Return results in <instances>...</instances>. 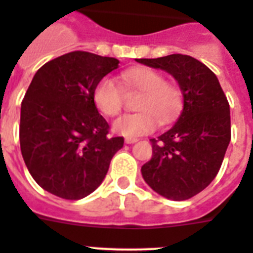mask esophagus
I'll use <instances>...</instances> for the list:
<instances>
[{
  "label": "esophagus",
  "mask_w": 253,
  "mask_h": 253,
  "mask_svg": "<svg viewBox=\"0 0 253 253\" xmlns=\"http://www.w3.org/2000/svg\"><path fill=\"white\" fill-rule=\"evenodd\" d=\"M136 141H138L136 138H128V136H127L126 139H125V142H126L127 145H131V143H135Z\"/></svg>",
  "instance_id": "1"
}]
</instances>
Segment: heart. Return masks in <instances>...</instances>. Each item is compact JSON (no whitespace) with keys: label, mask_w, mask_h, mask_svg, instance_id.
I'll list each match as a JSON object with an SVG mask.
<instances>
[{"label":"heart","mask_w":253,"mask_h":253,"mask_svg":"<svg viewBox=\"0 0 253 253\" xmlns=\"http://www.w3.org/2000/svg\"><path fill=\"white\" fill-rule=\"evenodd\" d=\"M123 82L132 91L142 92L136 108L141 111L118 118L112 130L123 136H141L150 134L157 127L169 125L178 117L182 108V91L178 85L166 82L158 71L146 67L132 68L123 74ZM93 102L106 117H115L125 104V91L112 78H103L93 89Z\"/></svg>","instance_id":"b5f03b06"}]
</instances>
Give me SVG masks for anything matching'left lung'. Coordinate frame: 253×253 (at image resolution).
<instances>
[{
    "mask_svg": "<svg viewBox=\"0 0 253 253\" xmlns=\"http://www.w3.org/2000/svg\"><path fill=\"white\" fill-rule=\"evenodd\" d=\"M173 75L184 96V108L169 131L150 139L153 155L142 175L154 192L174 201L203 192L221 168L231 141L229 103L207 65L188 55L136 59Z\"/></svg>",
    "mask_w": 253,
    "mask_h": 253,
    "instance_id": "left-lung-1",
    "label": "left lung"
}]
</instances>
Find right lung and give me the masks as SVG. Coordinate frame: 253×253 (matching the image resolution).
Returning <instances> with one entry per match:
<instances>
[{
    "label": "right lung",
    "instance_id": "1",
    "mask_svg": "<svg viewBox=\"0 0 253 253\" xmlns=\"http://www.w3.org/2000/svg\"><path fill=\"white\" fill-rule=\"evenodd\" d=\"M119 60L74 50L42 65L21 103L20 146L29 173L46 192L80 200L102 184L123 147L93 102V89Z\"/></svg>",
    "mask_w": 253,
    "mask_h": 253
}]
</instances>
